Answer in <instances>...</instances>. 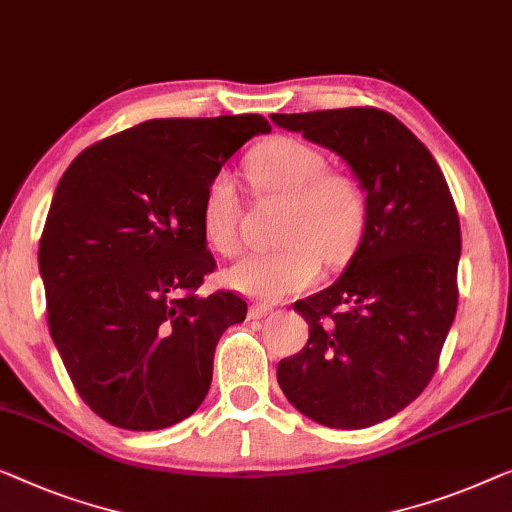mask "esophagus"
<instances>
[{"instance_id": "34e87169", "label": "esophagus", "mask_w": 512, "mask_h": 512, "mask_svg": "<svg viewBox=\"0 0 512 512\" xmlns=\"http://www.w3.org/2000/svg\"><path fill=\"white\" fill-rule=\"evenodd\" d=\"M268 314H272V307H268V305H251L249 307V318H265Z\"/></svg>"}]
</instances>
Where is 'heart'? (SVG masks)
<instances>
[{"label": "heart", "mask_w": 512, "mask_h": 512, "mask_svg": "<svg viewBox=\"0 0 512 512\" xmlns=\"http://www.w3.org/2000/svg\"><path fill=\"white\" fill-rule=\"evenodd\" d=\"M323 152L295 138H272L247 159L251 182L263 194L284 198L277 249L244 256L226 270V284L247 298L279 302L316 284L321 261L346 263L367 224V196L351 175L325 170ZM240 196L235 177L219 170L203 196V231L219 254L238 251Z\"/></svg>", "instance_id": "heart-1"}]
</instances>
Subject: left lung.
Masks as SVG:
<instances>
[{"label": "left lung", "instance_id": "8db88e82", "mask_svg": "<svg viewBox=\"0 0 512 512\" xmlns=\"http://www.w3.org/2000/svg\"><path fill=\"white\" fill-rule=\"evenodd\" d=\"M346 161L367 196L358 249L335 284L298 300L309 325L277 381L302 416L362 429L406 409L432 381L457 311V210L439 164L395 115L337 108L270 115Z\"/></svg>", "mask_w": 512, "mask_h": 512}]
</instances>
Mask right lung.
<instances>
[{"mask_svg":"<svg viewBox=\"0 0 512 512\" xmlns=\"http://www.w3.org/2000/svg\"><path fill=\"white\" fill-rule=\"evenodd\" d=\"M270 133L261 115L150 120L87 147L59 180L39 242L48 328L78 395L106 422L152 432L210 390L219 337L247 316L214 270L207 182Z\"/></svg>","mask_w":512,"mask_h":512,"instance_id":"1","label":"right lung"}]
</instances>
